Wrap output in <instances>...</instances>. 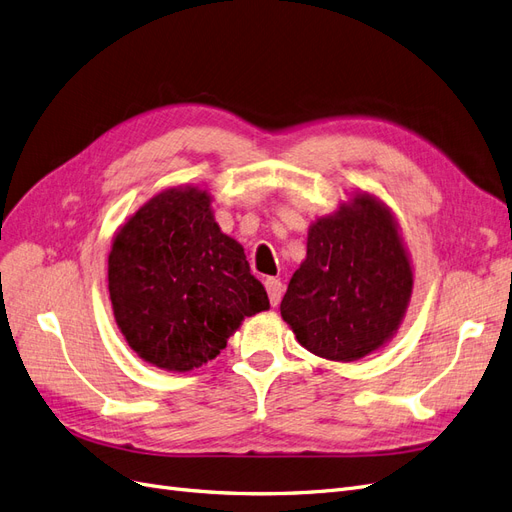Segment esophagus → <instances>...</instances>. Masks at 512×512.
<instances>
[{
	"label": "esophagus",
	"instance_id": "1",
	"mask_svg": "<svg viewBox=\"0 0 512 512\" xmlns=\"http://www.w3.org/2000/svg\"><path fill=\"white\" fill-rule=\"evenodd\" d=\"M265 288H267L271 305H273V307L280 305L282 294H284V284H282L280 280H275V277H267V280H265Z\"/></svg>",
	"mask_w": 512,
	"mask_h": 512
}]
</instances>
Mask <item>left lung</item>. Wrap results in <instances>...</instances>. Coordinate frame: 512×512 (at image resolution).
Listing matches in <instances>:
<instances>
[{"mask_svg": "<svg viewBox=\"0 0 512 512\" xmlns=\"http://www.w3.org/2000/svg\"><path fill=\"white\" fill-rule=\"evenodd\" d=\"M414 267L393 209L363 190L307 228V254L280 312L320 359L352 363L384 348L404 322Z\"/></svg>", "mask_w": 512, "mask_h": 512, "instance_id": "left-lung-1", "label": "left lung"}]
</instances>
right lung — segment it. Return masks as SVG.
<instances>
[{"label": "right lung", "mask_w": 512, "mask_h": 512, "mask_svg": "<svg viewBox=\"0 0 512 512\" xmlns=\"http://www.w3.org/2000/svg\"><path fill=\"white\" fill-rule=\"evenodd\" d=\"M209 190L177 185L149 198L113 237L108 294L128 346L153 367L192 371L226 348L247 316L269 309L239 241L215 222Z\"/></svg>", "instance_id": "obj_1"}]
</instances>
